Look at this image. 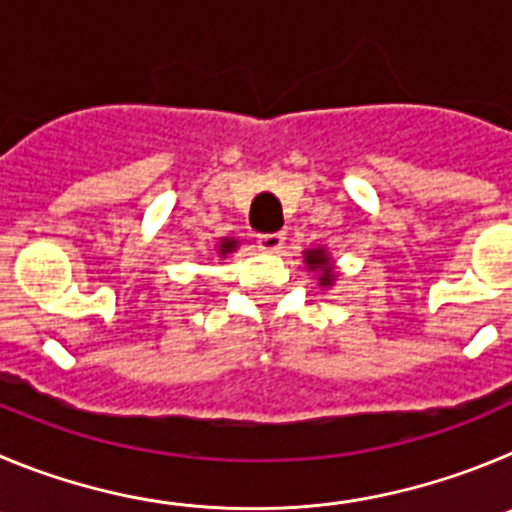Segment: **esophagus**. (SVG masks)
Returning a JSON list of instances; mask_svg holds the SVG:
<instances>
[{
  "instance_id": "34e87169",
  "label": "esophagus",
  "mask_w": 512,
  "mask_h": 512,
  "mask_svg": "<svg viewBox=\"0 0 512 512\" xmlns=\"http://www.w3.org/2000/svg\"><path fill=\"white\" fill-rule=\"evenodd\" d=\"M257 245L267 252H280L285 247V232H270L257 237Z\"/></svg>"
}]
</instances>
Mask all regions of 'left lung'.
<instances>
[{
	"instance_id": "1",
	"label": "left lung",
	"mask_w": 512,
	"mask_h": 512,
	"mask_svg": "<svg viewBox=\"0 0 512 512\" xmlns=\"http://www.w3.org/2000/svg\"><path fill=\"white\" fill-rule=\"evenodd\" d=\"M305 265L308 270L313 272H321V285H333L336 280V270L331 265V255H328L323 247H313V250H305Z\"/></svg>"
}]
</instances>
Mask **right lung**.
I'll use <instances>...</instances> for the list:
<instances>
[{
  "label": "right lung",
  "instance_id": "right-lung-1",
  "mask_svg": "<svg viewBox=\"0 0 512 512\" xmlns=\"http://www.w3.org/2000/svg\"><path fill=\"white\" fill-rule=\"evenodd\" d=\"M217 250H219V257L229 255V252L237 250V240H232V237H224V240H219Z\"/></svg>",
  "mask_w": 512,
  "mask_h": 512
}]
</instances>
